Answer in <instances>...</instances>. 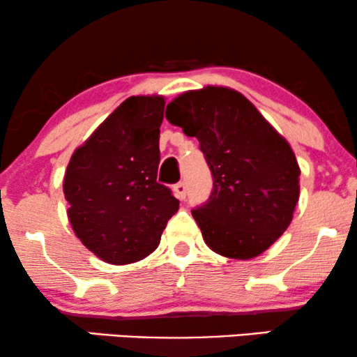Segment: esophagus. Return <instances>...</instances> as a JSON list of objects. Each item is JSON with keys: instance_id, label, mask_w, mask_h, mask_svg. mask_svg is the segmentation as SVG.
Masks as SVG:
<instances>
[{"instance_id": "1", "label": "esophagus", "mask_w": 357, "mask_h": 357, "mask_svg": "<svg viewBox=\"0 0 357 357\" xmlns=\"http://www.w3.org/2000/svg\"><path fill=\"white\" fill-rule=\"evenodd\" d=\"M174 190H175V195H177V199H180V200H185L187 199V185H185V182H178L177 185L174 187Z\"/></svg>"}]
</instances>
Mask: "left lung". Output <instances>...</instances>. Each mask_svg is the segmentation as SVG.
Wrapping results in <instances>:
<instances>
[{
	"label": "left lung",
	"instance_id": "obj_1",
	"mask_svg": "<svg viewBox=\"0 0 357 357\" xmlns=\"http://www.w3.org/2000/svg\"><path fill=\"white\" fill-rule=\"evenodd\" d=\"M170 124L197 137L213 190L192 210L205 243L222 257L252 259L283 235L300 199L291 145L238 91L206 86L167 105Z\"/></svg>",
	"mask_w": 357,
	"mask_h": 357
}]
</instances>
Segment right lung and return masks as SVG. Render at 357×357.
<instances>
[{
	"label": "right lung",
	"mask_w": 357,
	"mask_h": 357,
	"mask_svg": "<svg viewBox=\"0 0 357 357\" xmlns=\"http://www.w3.org/2000/svg\"><path fill=\"white\" fill-rule=\"evenodd\" d=\"M162 96H132L74 151L64 175L68 217L79 240L111 265L149 257L178 200L157 182Z\"/></svg>",
	"instance_id": "right-lung-1"
}]
</instances>
